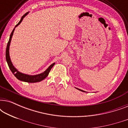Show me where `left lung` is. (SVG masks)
I'll use <instances>...</instances> for the list:
<instances>
[{"label": "left lung", "mask_w": 128, "mask_h": 128, "mask_svg": "<svg viewBox=\"0 0 128 128\" xmlns=\"http://www.w3.org/2000/svg\"><path fill=\"white\" fill-rule=\"evenodd\" d=\"M77 89H78V90H80V91H81V92H84V91H83V90H80V89H79V88H76Z\"/></svg>", "instance_id": "obj_1"}]
</instances>
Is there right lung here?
I'll return each mask as SVG.
<instances>
[{"mask_svg":"<svg viewBox=\"0 0 128 128\" xmlns=\"http://www.w3.org/2000/svg\"><path fill=\"white\" fill-rule=\"evenodd\" d=\"M28 13L29 12H27V13H26L25 14L22 16L20 21L18 22V23L15 26L14 28L13 29V30L12 31L11 34H10L9 40H8V45H7V48H6V59L7 63H8V66L10 68V70L12 71V72L13 73V74L14 75L15 77L17 78V79L22 82H28V83H36V82H40L42 81V80H43L44 78H45L47 76H48L50 69H52V68L53 67L54 64H55V63H54V64H50L46 70L43 73H40V74H36V75L26 74H24V73L20 72L18 71V70H17L16 68H14V66H13V64H12L11 59H10V55H9V47H10V42H11L12 36H13V32L14 31L15 28L17 26H18L19 24L22 22V20H23V18L28 14Z\"/></svg>","mask_w":128,"mask_h":128,"instance_id":"obj_1","label":"right lung"}]
</instances>
